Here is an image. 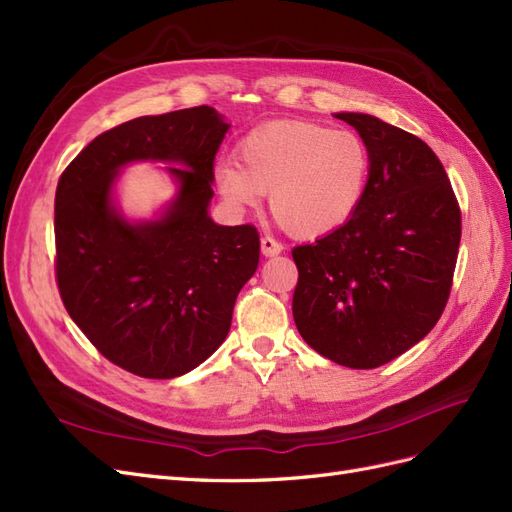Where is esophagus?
<instances>
[{"instance_id": "esophagus-1", "label": "esophagus", "mask_w": 512, "mask_h": 512, "mask_svg": "<svg viewBox=\"0 0 512 512\" xmlns=\"http://www.w3.org/2000/svg\"><path fill=\"white\" fill-rule=\"evenodd\" d=\"M260 250L265 256H278V254L284 252V245L278 239H273L267 234V237L260 239Z\"/></svg>"}]
</instances>
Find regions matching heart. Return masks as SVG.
Segmentation results:
<instances>
[{"label":"heart","instance_id":"heart-1","mask_svg":"<svg viewBox=\"0 0 512 512\" xmlns=\"http://www.w3.org/2000/svg\"><path fill=\"white\" fill-rule=\"evenodd\" d=\"M237 157L217 168L224 198L254 206L269 193L273 219L295 237H321L349 222L372 168L362 135L303 120L260 124L243 137Z\"/></svg>","mask_w":512,"mask_h":512}]
</instances>
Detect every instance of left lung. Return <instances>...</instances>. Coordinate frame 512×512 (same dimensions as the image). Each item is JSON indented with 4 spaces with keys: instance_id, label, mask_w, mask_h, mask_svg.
Listing matches in <instances>:
<instances>
[{
    "instance_id": "8db88e82",
    "label": "left lung",
    "mask_w": 512,
    "mask_h": 512,
    "mask_svg": "<svg viewBox=\"0 0 512 512\" xmlns=\"http://www.w3.org/2000/svg\"><path fill=\"white\" fill-rule=\"evenodd\" d=\"M370 148L366 196L349 222L297 245L293 316L301 338L340 366L403 355L444 312L461 243V209L426 142L368 114H336Z\"/></svg>"
}]
</instances>
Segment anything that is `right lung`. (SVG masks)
I'll return each instance as SVG.
<instances>
[{
  "instance_id": "obj_1",
  "label": "right lung",
  "mask_w": 512,
  "mask_h": 512,
  "mask_svg": "<svg viewBox=\"0 0 512 512\" xmlns=\"http://www.w3.org/2000/svg\"><path fill=\"white\" fill-rule=\"evenodd\" d=\"M228 124L200 105L142 116L101 133L55 189V282L66 312L109 362L146 379L200 366L228 336L260 239L252 224L217 226L213 161ZM181 162L182 191L159 223L131 227L111 209L120 164Z\"/></svg>"
}]
</instances>
